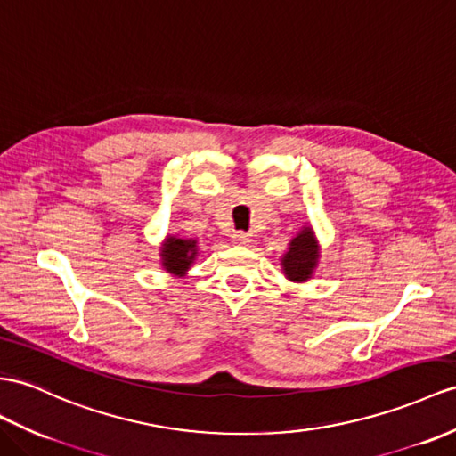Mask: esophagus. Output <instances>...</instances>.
Here are the masks:
<instances>
[{"label": "esophagus", "mask_w": 456, "mask_h": 456, "mask_svg": "<svg viewBox=\"0 0 456 456\" xmlns=\"http://www.w3.org/2000/svg\"><path fill=\"white\" fill-rule=\"evenodd\" d=\"M251 241H253L251 234H243V232H236V234L232 236V243H234V246H240V248L249 246Z\"/></svg>", "instance_id": "1"}]
</instances>
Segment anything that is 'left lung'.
I'll return each mask as SVG.
<instances>
[{"mask_svg":"<svg viewBox=\"0 0 456 456\" xmlns=\"http://www.w3.org/2000/svg\"><path fill=\"white\" fill-rule=\"evenodd\" d=\"M321 248L312 226H304L288 243L282 255L281 266L284 276L290 282H307L314 279L319 265Z\"/></svg>","mask_w":456,"mask_h":456,"instance_id":"obj_1","label":"left lung"}]
</instances>
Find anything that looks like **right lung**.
Returning <instances> with one entry per match:
<instances>
[{"instance_id":"add662e5","label":"right lung","mask_w":456,"mask_h":456,"mask_svg":"<svg viewBox=\"0 0 456 456\" xmlns=\"http://www.w3.org/2000/svg\"><path fill=\"white\" fill-rule=\"evenodd\" d=\"M197 240L168 234L160 246V263L166 273L174 276H185L197 259Z\"/></svg>"}]
</instances>
